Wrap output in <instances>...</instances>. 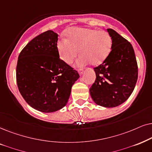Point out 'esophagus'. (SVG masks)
I'll return each instance as SVG.
<instances>
[{"mask_svg":"<svg viewBox=\"0 0 152 152\" xmlns=\"http://www.w3.org/2000/svg\"><path fill=\"white\" fill-rule=\"evenodd\" d=\"M78 74H80V76H82L83 74V70L81 69H80L78 70Z\"/></svg>","mask_w":152,"mask_h":152,"instance_id":"obj_1","label":"esophagus"}]
</instances>
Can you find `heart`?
Returning a JSON list of instances; mask_svg holds the SVG:
<instances>
[{
	"label": "heart",
	"mask_w": 152,
	"mask_h": 152,
	"mask_svg": "<svg viewBox=\"0 0 152 152\" xmlns=\"http://www.w3.org/2000/svg\"><path fill=\"white\" fill-rule=\"evenodd\" d=\"M67 38L58 42L60 59L70 63L81 53L76 62V66H82L91 63L99 65L108 58L112 48V39L108 32L88 28H72L68 30Z\"/></svg>",
	"instance_id": "b5f03b06"
}]
</instances>
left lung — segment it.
Listing matches in <instances>:
<instances>
[{"instance_id":"left-lung-1","label":"left lung","mask_w":152,"mask_h":152,"mask_svg":"<svg viewBox=\"0 0 152 152\" xmlns=\"http://www.w3.org/2000/svg\"><path fill=\"white\" fill-rule=\"evenodd\" d=\"M112 48L108 58L94 68L96 80L90 89L95 104L106 108L118 106L128 99L137 80V64L130 42L108 28Z\"/></svg>"}]
</instances>
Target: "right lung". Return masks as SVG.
<instances>
[{"label":"right lung","mask_w":152,"mask_h":152,"mask_svg":"<svg viewBox=\"0 0 152 152\" xmlns=\"http://www.w3.org/2000/svg\"><path fill=\"white\" fill-rule=\"evenodd\" d=\"M58 37L52 30L40 34L18 58V88L26 103L40 112H56L65 106L72 87L80 77L77 71L60 59Z\"/></svg>","instance_id":"right-lung-1"}]
</instances>
